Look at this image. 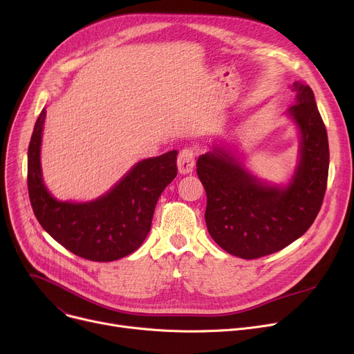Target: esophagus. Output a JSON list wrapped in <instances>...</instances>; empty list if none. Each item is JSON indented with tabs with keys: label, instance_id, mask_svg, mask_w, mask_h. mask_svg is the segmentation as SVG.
Wrapping results in <instances>:
<instances>
[{
	"label": "esophagus",
	"instance_id": "34e87169",
	"mask_svg": "<svg viewBox=\"0 0 354 354\" xmlns=\"http://www.w3.org/2000/svg\"><path fill=\"white\" fill-rule=\"evenodd\" d=\"M195 166V152L191 147H185L179 152L178 156V169L182 175L191 174Z\"/></svg>",
	"mask_w": 354,
	"mask_h": 354
}]
</instances>
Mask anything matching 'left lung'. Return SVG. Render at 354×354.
I'll list each match as a JSON object with an SVG mask.
<instances>
[{
	"label": "left lung",
	"mask_w": 354,
	"mask_h": 354,
	"mask_svg": "<svg viewBox=\"0 0 354 354\" xmlns=\"http://www.w3.org/2000/svg\"><path fill=\"white\" fill-rule=\"evenodd\" d=\"M288 115L300 129V163L287 187L259 182L222 147L201 155L196 174L207 192L209 235L227 252L255 259L300 238L317 216L328 176V139L308 84L294 82Z\"/></svg>",
	"instance_id": "obj_1"
}]
</instances>
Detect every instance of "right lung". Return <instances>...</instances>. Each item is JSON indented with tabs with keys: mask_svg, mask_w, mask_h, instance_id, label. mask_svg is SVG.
I'll return each instance as SVG.
<instances>
[{
	"mask_svg": "<svg viewBox=\"0 0 354 354\" xmlns=\"http://www.w3.org/2000/svg\"><path fill=\"white\" fill-rule=\"evenodd\" d=\"M46 110L35 122L28 145L27 185L40 225L70 252L90 261L109 263L136 251L151 231L156 202L176 174V151L136 163L102 198L62 202L43 183L40 146Z\"/></svg>",
	"mask_w": 354,
	"mask_h": 354,
	"instance_id": "right-lung-1",
	"label": "right lung"
}]
</instances>
